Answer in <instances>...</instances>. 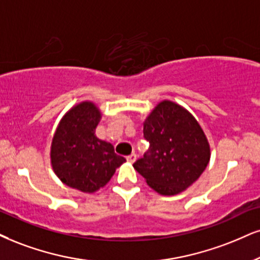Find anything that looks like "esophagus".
Here are the masks:
<instances>
[{
    "label": "esophagus",
    "instance_id": "1",
    "mask_svg": "<svg viewBox=\"0 0 260 260\" xmlns=\"http://www.w3.org/2000/svg\"><path fill=\"white\" fill-rule=\"evenodd\" d=\"M126 160L130 162V164H134V162L136 161V154H131V155H129V156H127V158H126Z\"/></svg>",
    "mask_w": 260,
    "mask_h": 260
}]
</instances>
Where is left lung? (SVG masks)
<instances>
[{
  "instance_id": "8db88e82",
  "label": "left lung",
  "mask_w": 260,
  "mask_h": 260,
  "mask_svg": "<svg viewBox=\"0 0 260 260\" xmlns=\"http://www.w3.org/2000/svg\"><path fill=\"white\" fill-rule=\"evenodd\" d=\"M148 154L134 169L160 195L179 194L197 182L210 162L211 148L203 127L183 106L162 100L143 121Z\"/></svg>"
}]
</instances>
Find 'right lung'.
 Returning a JSON list of instances; mask_svg holds the SVG:
<instances>
[{
  "label": "right lung",
  "mask_w": 260,
  "mask_h": 260,
  "mask_svg": "<svg viewBox=\"0 0 260 260\" xmlns=\"http://www.w3.org/2000/svg\"><path fill=\"white\" fill-rule=\"evenodd\" d=\"M102 113L92 101H82L63 114L50 145V165L63 184L92 194L110 182L126 160L95 135Z\"/></svg>",
  "instance_id": "right-lung-1"
}]
</instances>
